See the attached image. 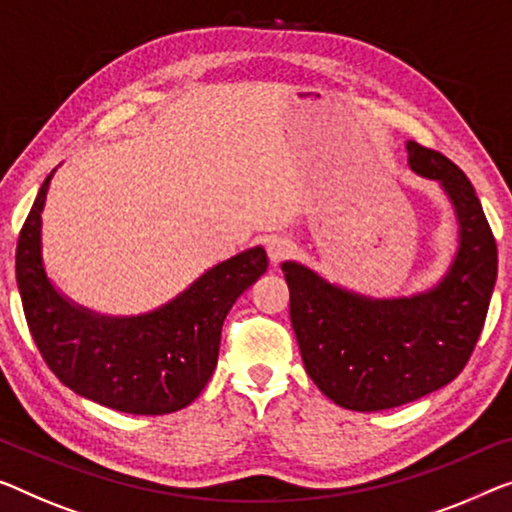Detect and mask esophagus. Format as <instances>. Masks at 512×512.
<instances>
[{
	"label": "esophagus",
	"instance_id": "esophagus-1",
	"mask_svg": "<svg viewBox=\"0 0 512 512\" xmlns=\"http://www.w3.org/2000/svg\"><path fill=\"white\" fill-rule=\"evenodd\" d=\"M294 250V243L285 239V236H271L269 241H266V253H269V259L273 264H280L282 259L292 255Z\"/></svg>",
	"mask_w": 512,
	"mask_h": 512
}]
</instances>
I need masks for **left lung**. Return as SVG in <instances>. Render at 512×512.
<instances>
[{
  "label": "left lung",
  "instance_id": "obj_1",
  "mask_svg": "<svg viewBox=\"0 0 512 512\" xmlns=\"http://www.w3.org/2000/svg\"><path fill=\"white\" fill-rule=\"evenodd\" d=\"M407 163L437 181L457 220V248L444 276L411 296L358 294L301 262H282L289 317L305 372L352 411L414 402L451 384L467 365L497 282V241L464 172L409 140Z\"/></svg>",
  "mask_w": 512,
  "mask_h": 512
}]
</instances>
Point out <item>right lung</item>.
<instances>
[{
    "label": "right lung",
    "mask_w": 512,
    "mask_h": 512,
    "mask_svg": "<svg viewBox=\"0 0 512 512\" xmlns=\"http://www.w3.org/2000/svg\"><path fill=\"white\" fill-rule=\"evenodd\" d=\"M52 177L55 170L38 190L15 250V278L38 352L61 384L103 407L137 416L188 407L216 370L227 312L269 266L266 250L248 248L211 266L142 315H103L59 292L45 269L41 213Z\"/></svg>",
    "instance_id": "add662e5"
}]
</instances>
